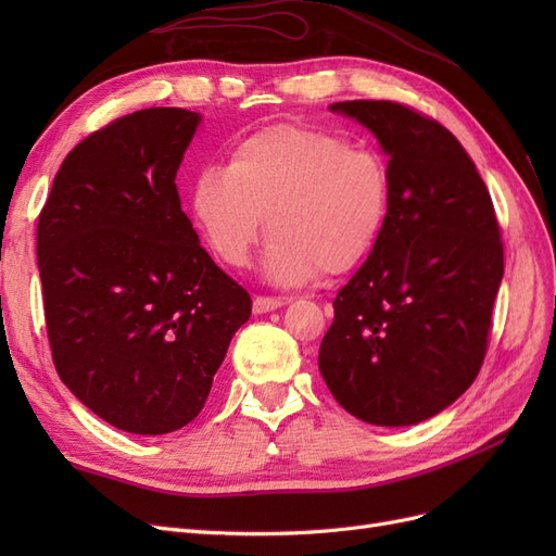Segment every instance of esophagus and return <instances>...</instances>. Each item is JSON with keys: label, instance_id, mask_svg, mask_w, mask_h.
Segmentation results:
<instances>
[{"label": "esophagus", "instance_id": "esophagus-1", "mask_svg": "<svg viewBox=\"0 0 556 556\" xmlns=\"http://www.w3.org/2000/svg\"><path fill=\"white\" fill-rule=\"evenodd\" d=\"M285 304V299H276V296H255L252 299V311L257 315L260 313H268V311H276Z\"/></svg>", "mask_w": 556, "mask_h": 556}]
</instances>
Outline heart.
Returning a JSON list of instances; mask_svg holds the SVG:
<instances>
[{
    "label": "heart",
    "instance_id": "heart-1",
    "mask_svg": "<svg viewBox=\"0 0 556 556\" xmlns=\"http://www.w3.org/2000/svg\"><path fill=\"white\" fill-rule=\"evenodd\" d=\"M392 180L376 150L339 134L274 125L231 148L192 185V215L211 250L245 266L268 217L266 271L278 285L341 276L371 255L387 225Z\"/></svg>",
    "mask_w": 556,
    "mask_h": 556
}]
</instances>
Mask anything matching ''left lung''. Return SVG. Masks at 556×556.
Masks as SVG:
<instances>
[{
  "instance_id": "obj_1",
  "label": "left lung",
  "mask_w": 556,
  "mask_h": 556,
  "mask_svg": "<svg viewBox=\"0 0 556 556\" xmlns=\"http://www.w3.org/2000/svg\"><path fill=\"white\" fill-rule=\"evenodd\" d=\"M390 155L387 225L333 299L319 374L368 425L408 427L457 401L480 374L503 278L490 190L433 117L387 99L331 104Z\"/></svg>"
}]
</instances>
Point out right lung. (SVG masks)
<instances>
[{
	"instance_id": "1",
	"label": "right lung",
	"mask_w": 556,
	"mask_h": 556,
	"mask_svg": "<svg viewBox=\"0 0 556 556\" xmlns=\"http://www.w3.org/2000/svg\"><path fill=\"white\" fill-rule=\"evenodd\" d=\"M199 113L143 109L83 139L39 213L37 260L58 376L129 433L204 408L252 299L199 245L176 172Z\"/></svg>"
}]
</instances>
